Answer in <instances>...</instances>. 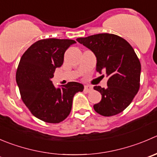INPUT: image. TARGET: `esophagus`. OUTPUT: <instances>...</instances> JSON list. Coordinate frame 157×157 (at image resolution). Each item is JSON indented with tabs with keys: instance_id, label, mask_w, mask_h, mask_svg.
Returning <instances> with one entry per match:
<instances>
[{
	"instance_id": "34e87169",
	"label": "esophagus",
	"mask_w": 157,
	"mask_h": 157,
	"mask_svg": "<svg viewBox=\"0 0 157 157\" xmlns=\"http://www.w3.org/2000/svg\"><path fill=\"white\" fill-rule=\"evenodd\" d=\"M92 90H93L92 86H89V85H85L84 90H84L85 92H86V93H90V91H92Z\"/></svg>"
}]
</instances>
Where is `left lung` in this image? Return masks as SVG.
I'll list each match as a JSON object with an SVG mask.
<instances>
[{
  "label": "left lung",
  "mask_w": 157,
  "mask_h": 157,
  "mask_svg": "<svg viewBox=\"0 0 157 157\" xmlns=\"http://www.w3.org/2000/svg\"><path fill=\"white\" fill-rule=\"evenodd\" d=\"M77 40L94 52L96 70L105 73L108 78L106 89L94 87L102 95L100 103L94 105V110L104 117L124 111L140 89L141 65L133 48L124 38L113 33H99Z\"/></svg>",
  "instance_id": "8db88e82"
}]
</instances>
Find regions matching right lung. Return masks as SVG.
<instances>
[{"instance_id": "1", "label": "right lung", "mask_w": 157, "mask_h": 157, "mask_svg": "<svg viewBox=\"0 0 157 157\" xmlns=\"http://www.w3.org/2000/svg\"><path fill=\"white\" fill-rule=\"evenodd\" d=\"M75 43L56 38L38 40L24 52L18 64L16 81L21 99L34 117L46 123L64 121L75 94L83 90V85L77 82L56 88L51 81L56 68L63 64L65 51Z\"/></svg>"}]
</instances>
